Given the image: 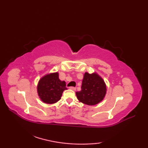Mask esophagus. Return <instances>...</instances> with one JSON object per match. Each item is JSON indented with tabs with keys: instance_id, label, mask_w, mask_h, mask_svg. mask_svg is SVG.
I'll return each instance as SVG.
<instances>
[{
	"instance_id": "esophagus-1",
	"label": "esophagus",
	"mask_w": 148,
	"mask_h": 148,
	"mask_svg": "<svg viewBox=\"0 0 148 148\" xmlns=\"http://www.w3.org/2000/svg\"><path fill=\"white\" fill-rule=\"evenodd\" d=\"M69 88H70L71 90H74V91H75V90H76V87H74V86H71V87H69Z\"/></svg>"
}]
</instances>
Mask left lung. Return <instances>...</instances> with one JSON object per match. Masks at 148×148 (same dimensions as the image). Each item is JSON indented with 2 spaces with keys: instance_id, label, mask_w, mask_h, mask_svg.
<instances>
[{
  "instance_id": "8db88e82",
  "label": "left lung",
  "mask_w": 148,
  "mask_h": 148,
  "mask_svg": "<svg viewBox=\"0 0 148 148\" xmlns=\"http://www.w3.org/2000/svg\"><path fill=\"white\" fill-rule=\"evenodd\" d=\"M77 99L84 104L93 106L101 102L106 93L104 81L97 74L84 75L80 92H77Z\"/></svg>"
}]
</instances>
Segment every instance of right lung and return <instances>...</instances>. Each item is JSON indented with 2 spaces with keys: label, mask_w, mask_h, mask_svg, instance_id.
I'll return each instance as SVG.
<instances>
[{
  "label": "right lung",
  "mask_w": 148,
  "mask_h": 148,
  "mask_svg": "<svg viewBox=\"0 0 148 148\" xmlns=\"http://www.w3.org/2000/svg\"><path fill=\"white\" fill-rule=\"evenodd\" d=\"M65 86V82L59 79L56 72L46 75L39 80L37 92L42 102L54 103L61 99L63 92L67 90Z\"/></svg>",
  "instance_id": "1"
}]
</instances>
